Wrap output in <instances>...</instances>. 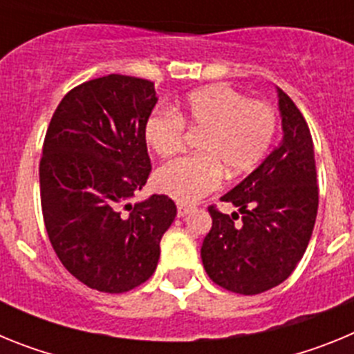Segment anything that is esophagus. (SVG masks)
<instances>
[{
  "label": "esophagus",
  "mask_w": 354,
  "mask_h": 354,
  "mask_svg": "<svg viewBox=\"0 0 354 354\" xmlns=\"http://www.w3.org/2000/svg\"><path fill=\"white\" fill-rule=\"evenodd\" d=\"M196 207H193V205H186V204H179L177 205V214H179V218H184V216L192 214V212H195Z\"/></svg>",
  "instance_id": "obj_1"
}]
</instances>
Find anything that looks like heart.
Returning a JSON list of instances; mask_svg holds the SVG:
<instances>
[{
	"instance_id": "heart-1",
	"label": "heart",
	"mask_w": 354,
	"mask_h": 354,
	"mask_svg": "<svg viewBox=\"0 0 354 354\" xmlns=\"http://www.w3.org/2000/svg\"><path fill=\"white\" fill-rule=\"evenodd\" d=\"M186 127L204 133L198 156L171 161L156 174L161 193L180 204H195L218 189L223 174L239 179L266 158L278 127L277 109L227 84L200 88L175 106L156 109L143 127L145 142L159 158H171L184 147Z\"/></svg>"
}]
</instances>
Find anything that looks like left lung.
Segmentation results:
<instances>
[{
    "instance_id": "8db88e82",
    "label": "left lung",
    "mask_w": 354,
    "mask_h": 354,
    "mask_svg": "<svg viewBox=\"0 0 354 354\" xmlns=\"http://www.w3.org/2000/svg\"><path fill=\"white\" fill-rule=\"evenodd\" d=\"M283 140L257 170L221 196L239 209L232 216L209 205L212 227L202 262L216 286L261 294L282 283L301 261L319 205L314 142L305 117L278 88Z\"/></svg>"
}]
</instances>
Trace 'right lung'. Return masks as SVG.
<instances>
[{
  "instance_id": "1",
  "label": "right lung",
  "mask_w": 354,
  "mask_h": 354,
  "mask_svg": "<svg viewBox=\"0 0 354 354\" xmlns=\"http://www.w3.org/2000/svg\"><path fill=\"white\" fill-rule=\"evenodd\" d=\"M154 83L109 76L77 84L56 108L40 158V202L49 241L65 270L101 292L147 282L177 207L167 195L127 204L152 165L145 120Z\"/></svg>"
}]
</instances>
